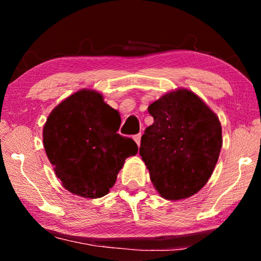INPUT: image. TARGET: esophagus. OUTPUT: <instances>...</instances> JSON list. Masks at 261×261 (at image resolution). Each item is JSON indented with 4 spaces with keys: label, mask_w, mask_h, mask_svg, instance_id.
Listing matches in <instances>:
<instances>
[{
    "label": "esophagus",
    "mask_w": 261,
    "mask_h": 261,
    "mask_svg": "<svg viewBox=\"0 0 261 261\" xmlns=\"http://www.w3.org/2000/svg\"><path fill=\"white\" fill-rule=\"evenodd\" d=\"M134 139H135V141L137 143V145H140V139H141V134H138V135H135L134 136Z\"/></svg>",
    "instance_id": "1"
}]
</instances>
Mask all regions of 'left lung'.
<instances>
[{
	"instance_id": "obj_1",
	"label": "left lung",
	"mask_w": 261,
	"mask_h": 261,
	"mask_svg": "<svg viewBox=\"0 0 261 261\" xmlns=\"http://www.w3.org/2000/svg\"><path fill=\"white\" fill-rule=\"evenodd\" d=\"M154 123L141 137L139 154L151 180L168 200L193 196L213 173L222 146L219 117L193 92L180 88L148 106Z\"/></svg>"
}]
</instances>
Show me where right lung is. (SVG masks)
Wrapping results in <instances>:
<instances>
[{
  "mask_svg": "<svg viewBox=\"0 0 261 261\" xmlns=\"http://www.w3.org/2000/svg\"><path fill=\"white\" fill-rule=\"evenodd\" d=\"M121 117L93 90H81L54 108L43 126V146L62 185L76 196L109 192L138 146L117 134Z\"/></svg>",
  "mask_w": 261,
  "mask_h": 261,
  "instance_id": "1",
  "label": "right lung"
}]
</instances>
